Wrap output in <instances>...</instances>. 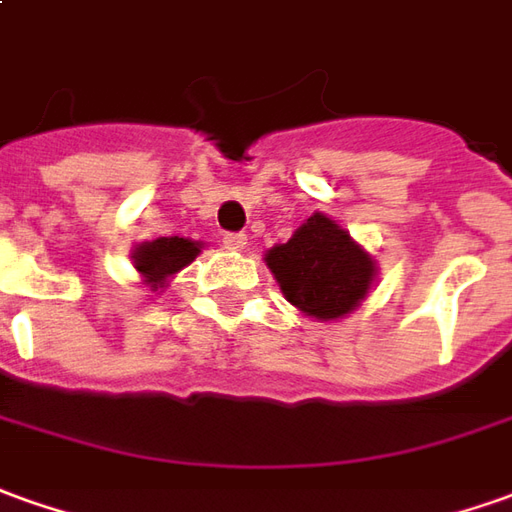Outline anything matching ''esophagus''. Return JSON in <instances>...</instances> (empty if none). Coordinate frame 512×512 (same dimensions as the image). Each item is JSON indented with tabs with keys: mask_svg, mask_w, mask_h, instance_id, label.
<instances>
[{
	"mask_svg": "<svg viewBox=\"0 0 512 512\" xmlns=\"http://www.w3.org/2000/svg\"><path fill=\"white\" fill-rule=\"evenodd\" d=\"M222 245L228 250H242L248 245V236L245 234H225L222 236Z\"/></svg>",
	"mask_w": 512,
	"mask_h": 512,
	"instance_id": "obj_1",
	"label": "esophagus"
}]
</instances>
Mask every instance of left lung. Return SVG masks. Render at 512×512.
Segmentation results:
<instances>
[{
	"label": "left lung",
	"mask_w": 512,
	"mask_h": 512,
	"mask_svg": "<svg viewBox=\"0 0 512 512\" xmlns=\"http://www.w3.org/2000/svg\"><path fill=\"white\" fill-rule=\"evenodd\" d=\"M267 267L284 298L317 320L348 315L376 273L368 253L326 214H312L290 242L270 250Z\"/></svg>",
	"instance_id": "left-lung-1"
}]
</instances>
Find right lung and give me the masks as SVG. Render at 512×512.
Segmentation results:
<instances>
[{
	"label": "right lung",
	"instance_id": "1",
	"mask_svg": "<svg viewBox=\"0 0 512 512\" xmlns=\"http://www.w3.org/2000/svg\"><path fill=\"white\" fill-rule=\"evenodd\" d=\"M200 253V245L183 236H158L153 242H144L133 253L136 270L142 273L153 287L164 284L172 273H178L181 267L195 259Z\"/></svg>",
	"mask_w": 512,
	"mask_h": 512
}]
</instances>
